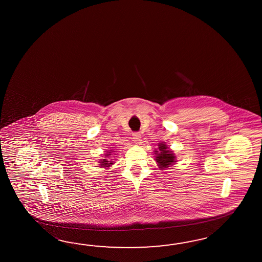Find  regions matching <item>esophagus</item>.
<instances>
[{"label": "esophagus", "instance_id": "esophagus-1", "mask_svg": "<svg viewBox=\"0 0 262 262\" xmlns=\"http://www.w3.org/2000/svg\"><path fill=\"white\" fill-rule=\"evenodd\" d=\"M133 140L136 143H139V141L141 140V135L139 133H134Z\"/></svg>", "mask_w": 262, "mask_h": 262}]
</instances>
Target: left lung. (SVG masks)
<instances>
[{
    "instance_id": "1",
    "label": "left lung",
    "mask_w": 262,
    "mask_h": 262,
    "mask_svg": "<svg viewBox=\"0 0 262 262\" xmlns=\"http://www.w3.org/2000/svg\"><path fill=\"white\" fill-rule=\"evenodd\" d=\"M156 155V164L159 168L162 170L167 169V167H172L177 162V156L173 152V150L169 149L165 142H160L158 143V148L157 150H154Z\"/></svg>"
}]
</instances>
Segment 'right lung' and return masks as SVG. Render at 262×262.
Masks as SVG:
<instances>
[{
    "label": "right lung",
    "mask_w": 262,
    "mask_h": 262,
    "mask_svg": "<svg viewBox=\"0 0 262 262\" xmlns=\"http://www.w3.org/2000/svg\"><path fill=\"white\" fill-rule=\"evenodd\" d=\"M115 152V150H111L106 151L105 155H103V159L101 158L98 161V167H104V168H108V167H112V165L115 163L114 161H112L110 159V156H112V154Z\"/></svg>",
    "instance_id": "obj_1"
}]
</instances>
